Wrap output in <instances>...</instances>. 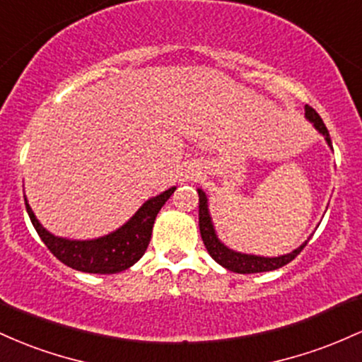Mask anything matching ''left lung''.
<instances>
[{
	"label": "left lung",
	"instance_id": "obj_1",
	"mask_svg": "<svg viewBox=\"0 0 362 362\" xmlns=\"http://www.w3.org/2000/svg\"><path fill=\"white\" fill-rule=\"evenodd\" d=\"M304 115H306L308 119L315 124V128L325 136L328 147H332L330 133H328V129L325 127L323 119L320 117L318 112H316L311 105H306V107H304ZM198 197H200V203H198V209H200L198 210V222H200V234L203 239V245H205L210 257H212L218 265H222L227 270L235 272V274H258V272L277 270L280 267L291 263L292 259L301 253L303 247L306 246V243H304V245L299 246L298 250L292 251V253L282 255V257H275V258L257 257V255H245V253H238V251L234 250H229V247L224 246L221 241H218L217 234H215L212 217H210L209 214V203H206V197L202 189H198Z\"/></svg>",
	"mask_w": 362,
	"mask_h": 362
}]
</instances>
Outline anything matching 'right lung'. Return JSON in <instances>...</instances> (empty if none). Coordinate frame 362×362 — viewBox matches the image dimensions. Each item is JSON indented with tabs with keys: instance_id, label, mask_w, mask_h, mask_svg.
Listing matches in <instances>:
<instances>
[{
	"instance_id": "add662e5",
	"label": "right lung",
	"mask_w": 362,
	"mask_h": 362,
	"mask_svg": "<svg viewBox=\"0 0 362 362\" xmlns=\"http://www.w3.org/2000/svg\"><path fill=\"white\" fill-rule=\"evenodd\" d=\"M174 189L176 188H169L168 192L150 198L127 224L121 226L115 233L99 239H90V241H71V239L51 234L35 218L27 198L25 206L39 238L61 263L78 272H87V274H117L135 265L138 259L144 257L152 238V227L157 214L162 205L169 200Z\"/></svg>"
}]
</instances>
